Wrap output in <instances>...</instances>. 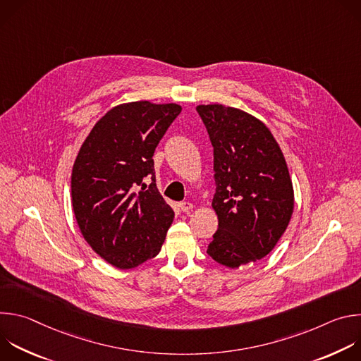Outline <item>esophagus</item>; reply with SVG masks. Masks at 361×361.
Segmentation results:
<instances>
[{"label": "esophagus", "instance_id": "1", "mask_svg": "<svg viewBox=\"0 0 361 361\" xmlns=\"http://www.w3.org/2000/svg\"><path fill=\"white\" fill-rule=\"evenodd\" d=\"M178 207H180V210H181L183 213H188V212L192 209V204L188 202V201H181V202L178 204Z\"/></svg>", "mask_w": 361, "mask_h": 361}]
</instances>
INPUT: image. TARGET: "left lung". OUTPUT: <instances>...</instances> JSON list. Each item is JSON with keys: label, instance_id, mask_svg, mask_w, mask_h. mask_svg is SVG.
Instances as JSON below:
<instances>
[{"label": "left lung", "instance_id": "1", "mask_svg": "<svg viewBox=\"0 0 361 361\" xmlns=\"http://www.w3.org/2000/svg\"><path fill=\"white\" fill-rule=\"evenodd\" d=\"M214 148L219 228L207 254L237 269L266 257L286 231L293 209V183L270 130L255 117L221 104L198 106Z\"/></svg>", "mask_w": 361, "mask_h": 361}]
</instances>
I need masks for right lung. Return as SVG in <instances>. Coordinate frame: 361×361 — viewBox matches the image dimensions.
<instances>
[{
    "instance_id": "add662e5",
    "label": "right lung",
    "mask_w": 361,
    "mask_h": 361,
    "mask_svg": "<svg viewBox=\"0 0 361 361\" xmlns=\"http://www.w3.org/2000/svg\"><path fill=\"white\" fill-rule=\"evenodd\" d=\"M180 113L173 102L120 104L97 121L78 151L71 174L75 220L91 248L117 269L156 257L174 220L152 156Z\"/></svg>"
}]
</instances>
